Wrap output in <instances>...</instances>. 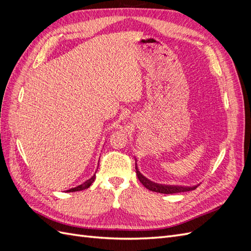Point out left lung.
<instances>
[{
	"mask_svg": "<svg viewBox=\"0 0 251 251\" xmlns=\"http://www.w3.org/2000/svg\"><path fill=\"white\" fill-rule=\"evenodd\" d=\"M136 174H137V177L139 181L142 183L144 187H147L148 189L151 192H156V193H160V194H177V193H184V192H189V191H194L198 185L195 186H180V185H163V184H158L155 183V182H151L148 178H146L143 175L139 172L137 168V163H136Z\"/></svg>",
	"mask_w": 251,
	"mask_h": 251,
	"instance_id": "8db88e82",
	"label": "left lung"
}]
</instances>
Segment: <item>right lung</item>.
I'll list each match as a JSON object with an SVG mask.
<instances>
[{
	"label": "right lung",
	"mask_w": 251,
	"mask_h": 251,
	"mask_svg": "<svg viewBox=\"0 0 251 251\" xmlns=\"http://www.w3.org/2000/svg\"><path fill=\"white\" fill-rule=\"evenodd\" d=\"M94 180H95V174H94L93 176L91 177L89 180H87V181L83 182L82 184H80V185H78V186H76V187H73V188L68 189L67 192H68V193H72V192H79V191H83V189H87L88 187H90V185L93 183Z\"/></svg>",
	"instance_id": "obj_1"
}]
</instances>
